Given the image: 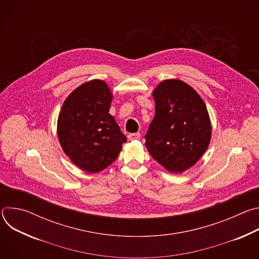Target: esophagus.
<instances>
[{"label":"esophagus","mask_w":259,"mask_h":259,"mask_svg":"<svg viewBox=\"0 0 259 259\" xmlns=\"http://www.w3.org/2000/svg\"><path fill=\"white\" fill-rule=\"evenodd\" d=\"M140 138V133H130L128 134V139L129 140H136Z\"/></svg>","instance_id":"obj_1"}]
</instances>
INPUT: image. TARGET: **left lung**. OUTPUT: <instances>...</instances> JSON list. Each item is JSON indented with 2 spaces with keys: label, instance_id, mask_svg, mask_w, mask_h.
<instances>
[{
  "label": "left lung",
  "instance_id": "obj_1",
  "mask_svg": "<svg viewBox=\"0 0 259 259\" xmlns=\"http://www.w3.org/2000/svg\"><path fill=\"white\" fill-rule=\"evenodd\" d=\"M153 96L156 113L145 146L166 170L181 173L200 160L210 143L206 104L194 88L177 79L161 82Z\"/></svg>",
  "mask_w": 259,
  "mask_h": 259
}]
</instances>
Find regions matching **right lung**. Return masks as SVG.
Instances as JSON below:
<instances>
[{
	"instance_id": "1",
	"label": "right lung",
	"mask_w": 259,
	"mask_h": 259,
	"mask_svg": "<svg viewBox=\"0 0 259 259\" xmlns=\"http://www.w3.org/2000/svg\"><path fill=\"white\" fill-rule=\"evenodd\" d=\"M113 93L101 80L86 82L64 100L57 121V135L64 154L89 173L115 162L127 141L109 115Z\"/></svg>"
}]
</instances>
